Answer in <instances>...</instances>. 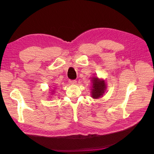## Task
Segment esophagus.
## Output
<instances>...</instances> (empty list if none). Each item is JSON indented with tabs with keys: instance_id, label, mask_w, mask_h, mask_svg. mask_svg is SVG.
Returning a JSON list of instances; mask_svg holds the SVG:
<instances>
[{
	"instance_id": "1",
	"label": "esophagus",
	"mask_w": 154,
	"mask_h": 154,
	"mask_svg": "<svg viewBox=\"0 0 154 154\" xmlns=\"http://www.w3.org/2000/svg\"><path fill=\"white\" fill-rule=\"evenodd\" d=\"M69 83H70V84H71V85H75L76 83V80H69Z\"/></svg>"
}]
</instances>
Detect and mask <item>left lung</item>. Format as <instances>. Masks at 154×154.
Here are the masks:
<instances>
[{"label": "left lung", "instance_id": "left-lung-1", "mask_svg": "<svg viewBox=\"0 0 154 154\" xmlns=\"http://www.w3.org/2000/svg\"><path fill=\"white\" fill-rule=\"evenodd\" d=\"M92 97L93 98H98L104 94L106 89V85L104 80H100L98 78L94 77L92 80Z\"/></svg>", "mask_w": 154, "mask_h": 154}]
</instances>
